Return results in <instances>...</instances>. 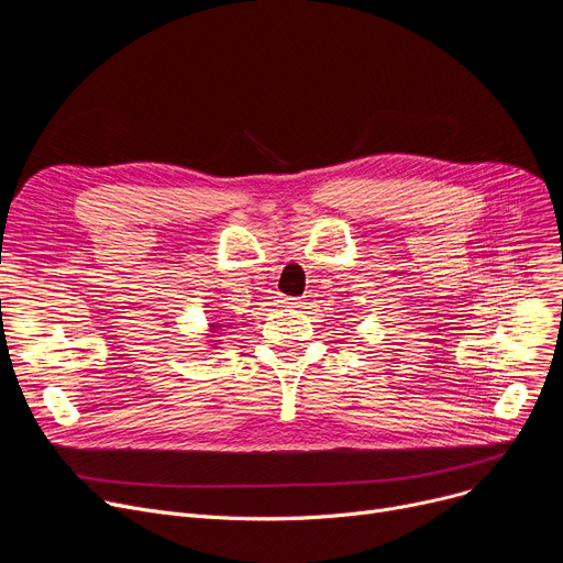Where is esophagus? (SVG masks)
<instances>
[{
  "instance_id": "esophagus-1",
  "label": "esophagus",
  "mask_w": 563,
  "mask_h": 563,
  "mask_svg": "<svg viewBox=\"0 0 563 563\" xmlns=\"http://www.w3.org/2000/svg\"><path fill=\"white\" fill-rule=\"evenodd\" d=\"M280 303H283V306H287V308H303V306H306V301H303V299H291V297H283V299H280Z\"/></svg>"
}]
</instances>
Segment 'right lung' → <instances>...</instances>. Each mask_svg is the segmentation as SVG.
I'll use <instances>...</instances> for the list:
<instances>
[{"label":"right lung","mask_w":563,"mask_h":563,"mask_svg":"<svg viewBox=\"0 0 563 563\" xmlns=\"http://www.w3.org/2000/svg\"><path fill=\"white\" fill-rule=\"evenodd\" d=\"M210 327H212V331H217V323H210Z\"/></svg>","instance_id":"add662e5"}]
</instances>
